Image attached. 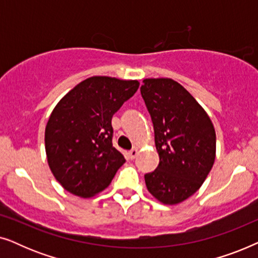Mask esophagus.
<instances>
[{
    "label": "esophagus",
    "mask_w": 258,
    "mask_h": 258,
    "mask_svg": "<svg viewBox=\"0 0 258 258\" xmlns=\"http://www.w3.org/2000/svg\"><path fill=\"white\" fill-rule=\"evenodd\" d=\"M137 155H139V150H137V149H136V148H134V149H133V150H130V151H129V153H128V156H129V158H130V160H135V158H136V156H137Z\"/></svg>",
    "instance_id": "34e87169"
}]
</instances>
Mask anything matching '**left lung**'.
<instances>
[{"label":"left lung","mask_w":258,"mask_h":258,"mask_svg":"<svg viewBox=\"0 0 258 258\" xmlns=\"http://www.w3.org/2000/svg\"><path fill=\"white\" fill-rule=\"evenodd\" d=\"M141 95L154 125L160 163L144 175L155 199L177 204L194 195L213 168L216 134L188 90L171 79H147Z\"/></svg>","instance_id":"1"}]
</instances>
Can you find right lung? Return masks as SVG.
Masks as SVG:
<instances>
[{
  "label": "right lung",
  "instance_id": "1",
  "mask_svg": "<svg viewBox=\"0 0 258 258\" xmlns=\"http://www.w3.org/2000/svg\"><path fill=\"white\" fill-rule=\"evenodd\" d=\"M137 81L93 76L69 91L45 126V153L67 191L91 197L110 184L123 155L112 147V115L139 89Z\"/></svg>",
  "mask_w": 258,
  "mask_h": 258
}]
</instances>
